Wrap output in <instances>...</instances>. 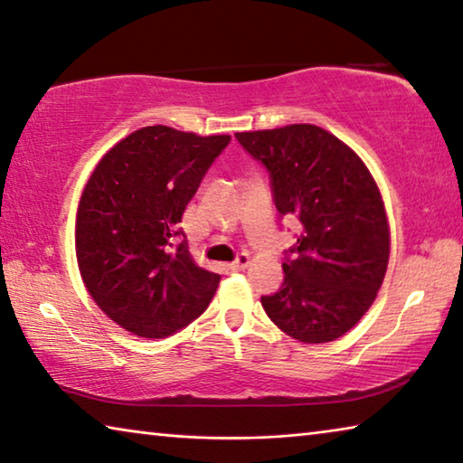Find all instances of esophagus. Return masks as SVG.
I'll use <instances>...</instances> for the list:
<instances>
[{
  "label": "esophagus",
  "instance_id": "1",
  "mask_svg": "<svg viewBox=\"0 0 463 463\" xmlns=\"http://www.w3.org/2000/svg\"><path fill=\"white\" fill-rule=\"evenodd\" d=\"M248 267H250V256L248 254H240L238 259L230 264L232 270H244Z\"/></svg>",
  "mask_w": 463,
  "mask_h": 463
}]
</instances>
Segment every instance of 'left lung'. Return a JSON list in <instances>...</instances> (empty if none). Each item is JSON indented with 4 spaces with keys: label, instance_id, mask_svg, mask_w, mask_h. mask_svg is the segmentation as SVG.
Returning <instances> with one entry per match:
<instances>
[{
    "label": "left lung",
    "instance_id": "8db88e82",
    "mask_svg": "<svg viewBox=\"0 0 463 463\" xmlns=\"http://www.w3.org/2000/svg\"><path fill=\"white\" fill-rule=\"evenodd\" d=\"M270 172L279 213L301 223L283 262L285 281L262 298L285 335L307 345L336 340L365 316L390 260V223L365 162L316 125L236 133Z\"/></svg>",
    "mask_w": 463,
    "mask_h": 463
}]
</instances>
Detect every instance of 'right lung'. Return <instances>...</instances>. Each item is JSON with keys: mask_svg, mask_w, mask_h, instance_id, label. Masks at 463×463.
Listing matches in <instances>:
<instances>
[{"mask_svg": "<svg viewBox=\"0 0 463 463\" xmlns=\"http://www.w3.org/2000/svg\"><path fill=\"white\" fill-rule=\"evenodd\" d=\"M230 139L143 127L106 151L83 186L75 215L81 281L96 306L135 336H170L213 299L222 277L174 238Z\"/></svg>", "mask_w": 463, "mask_h": 463, "instance_id": "obj_1", "label": "right lung"}]
</instances>
